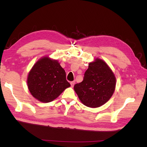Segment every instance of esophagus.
<instances>
[{
    "mask_svg": "<svg viewBox=\"0 0 147 147\" xmlns=\"http://www.w3.org/2000/svg\"><path fill=\"white\" fill-rule=\"evenodd\" d=\"M75 81H72V82H70V84H71V86H72V87H73V86H74V84H75Z\"/></svg>",
    "mask_w": 147,
    "mask_h": 147,
    "instance_id": "esophagus-1",
    "label": "esophagus"
}]
</instances>
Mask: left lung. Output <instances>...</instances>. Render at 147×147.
<instances>
[{"instance_id":"obj_1","label":"left lung","mask_w":147,"mask_h":147,"mask_svg":"<svg viewBox=\"0 0 147 147\" xmlns=\"http://www.w3.org/2000/svg\"><path fill=\"white\" fill-rule=\"evenodd\" d=\"M116 78L105 62L99 58L88 64L83 80L74 85V90L82 103L91 108L104 105L112 96Z\"/></svg>"}]
</instances>
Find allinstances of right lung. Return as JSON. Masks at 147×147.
<instances>
[{
  "label": "right lung",
  "mask_w": 147,
  "mask_h": 147,
  "mask_svg": "<svg viewBox=\"0 0 147 147\" xmlns=\"http://www.w3.org/2000/svg\"><path fill=\"white\" fill-rule=\"evenodd\" d=\"M27 83L30 94L44 103L55 100L70 86L66 80L65 70L58 61L48 56L42 57L33 65Z\"/></svg>",
  "instance_id": "obj_1"
}]
</instances>
